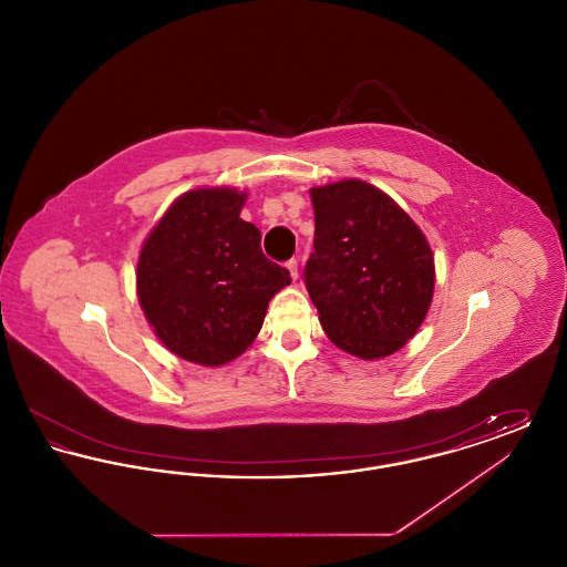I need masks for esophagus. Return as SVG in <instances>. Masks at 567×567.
I'll list each match as a JSON object with an SVG mask.
<instances>
[{
	"mask_svg": "<svg viewBox=\"0 0 567 567\" xmlns=\"http://www.w3.org/2000/svg\"><path fill=\"white\" fill-rule=\"evenodd\" d=\"M287 270L291 274V278L297 280V276H299V270H297V259H291V261H287Z\"/></svg>",
	"mask_w": 567,
	"mask_h": 567,
	"instance_id": "obj_1",
	"label": "esophagus"
}]
</instances>
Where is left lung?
<instances>
[{
  "instance_id": "8db88e82",
  "label": "left lung",
  "mask_w": 567,
  "mask_h": 567,
  "mask_svg": "<svg viewBox=\"0 0 567 567\" xmlns=\"http://www.w3.org/2000/svg\"><path fill=\"white\" fill-rule=\"evenodd\" d=\"M315 252L303 280L327 338L361 359L393 354L432 306L435 268L425 234L363 181L310 189Z\"/></svg>"
}]
</instances>
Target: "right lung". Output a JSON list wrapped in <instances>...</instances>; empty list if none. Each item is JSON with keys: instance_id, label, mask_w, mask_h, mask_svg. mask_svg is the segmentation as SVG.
I'll return each mask as SVG.
<instances>
[{"instance_id": "1", "label": "right lung", "mask_w": 567, "mask_h": 567, "mask_svg": "<svg viewBox=\"0 0 567 567\" xmlns=\"http://www.w3.org/2000/svg\"><path fill=\"white\" fill-rule=\"evenodd\" d=\"M246 193L187 190L142 244L137 299L163 347L199 365H225L257 338L289 270L261 250V231L240 218Z\"/></svg>"}]
</instances>
